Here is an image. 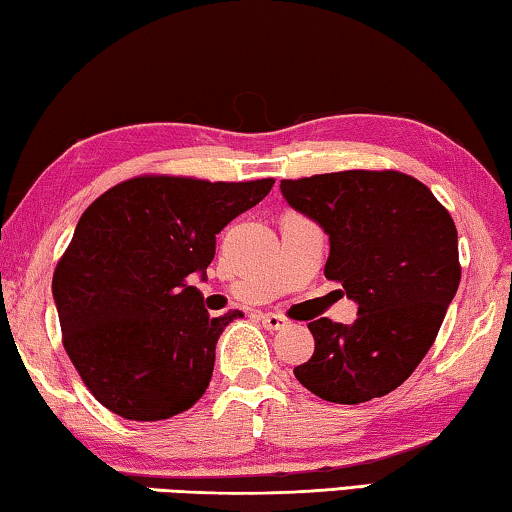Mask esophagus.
<instances>
[{
  "label": "esophagus",
  "mask_w": 512,
  "mask_h": 512,
  "mask_svg": "<svg viewBox=\"0 0 512 512\" xmlns=\"http://www.w3.org/2000/svg\"><path fill=\"white\" fill-rule=\"evenodd\" d=\"M262 324H264V329H269V331H280L287 326V319L280 315H273V312H264Z\"/></svg>",
  "instance_id": "obj_1"
}]
</instances>
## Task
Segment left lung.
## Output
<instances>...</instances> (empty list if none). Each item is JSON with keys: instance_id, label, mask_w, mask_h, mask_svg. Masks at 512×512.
I'll use <instances>...</instances> for the list:
<instances>
[{"instance_id": "8db88e82", "label": "left lung", "mask_w": 512, "mask_h": 512, "mask_svg": "<svg viewBox=\"0 0 512 512\" xmlns=\"http://www.w3.org/2000/svg\"><path fill=\"white\" fill-rule=\"evenodd\" d=\"M280 190L329 234L324 276L358 303L354 324H308L315 354L296 365V379L338 404L395 391L432 347L460 285L451 213L425 183L395 170L282 179Z\"/></svg>"}]
</instances>
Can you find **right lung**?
Masks as SVG:
<instances>
[{"mask_svg": "<svg viewBox=\"0 0 512 512\" xmlns=\"http://www.w3.org/2000/svg\"><path fill=\"white\" fill-rule=\"evenodd\" d=\"M276 179L142 174L96 197L52 276L61 342L91 395L128 421H163L207 391L216 342L239 310L211 317L188 282L216 234Z\"/></svg>", "mask_w": 512, "mask_h": 512, "instance_id": "right-lung-1", "label": "right lung"}]
</instances>
